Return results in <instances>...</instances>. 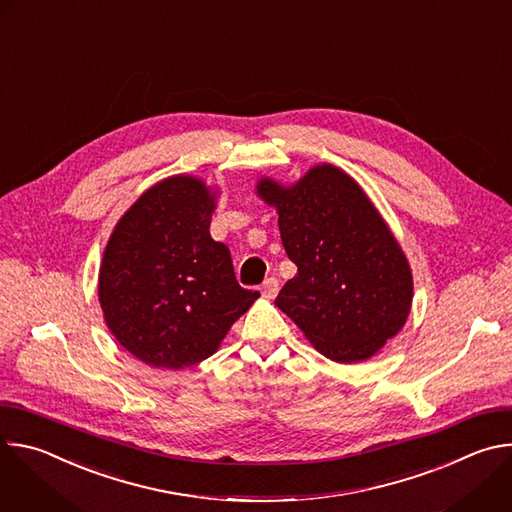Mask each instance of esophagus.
Instances as JSON below:
<instances>
[{
  "mask_svg": "<svg viewBox=\"0 0 512 512\" xmlns=\"http://www.w3.org/2000/svg\"><path fill=\"white\" fill-rule=\"evenodd\" d=\"M277 291H279V279L277 277H269V279L263 281V285H261V296L263 298L273 300L277 296Z\"/></svg>",
  "mask_w": 512,
  "mask_h": 512,
  "instance_id": "1",
  "label": "esophagus"
}]
</instances>
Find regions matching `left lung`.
Here are the masks:
<instances>
[{
	"instance_id": "1",
	"label": "left lung",
	"mask_w": 512,
	"mask_h": 512,
	"mask_svg": "<svg viewBox=\"0 0 512 512\" xmlns=\"http://www.w3.org/2000/svg\"><path fill=\"white\" fill-rule=\"evenodd\" d=\"M257 194L277 208L281 243L298 265L275 306L330 360L371 358L405 326L413 300L407 257L375 204L330 164L287 188L261 178Z\"/></svg>"
}]
</instances>
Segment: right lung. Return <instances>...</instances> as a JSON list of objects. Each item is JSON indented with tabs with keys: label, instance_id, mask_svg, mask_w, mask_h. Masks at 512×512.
<instances>
[{
	"label": "right lung",
	"instance_id": "right-lung-1",
	"mask_svg": "<svg viewBox=\"0 0 512 512\" xmlns=\"http://www.w3.org/2000/svg\"><path fill=\"white\" fill-rule=\"evenodd\" d=\"M214 194L194 176L145 190L121 216L99 271V302L117 342L154 369L216 352L259 298L237 283L231 251L210 237Z\"/></svg>",
	"mask_w": 512,
	"mask_h": 512
}]
</instances>
